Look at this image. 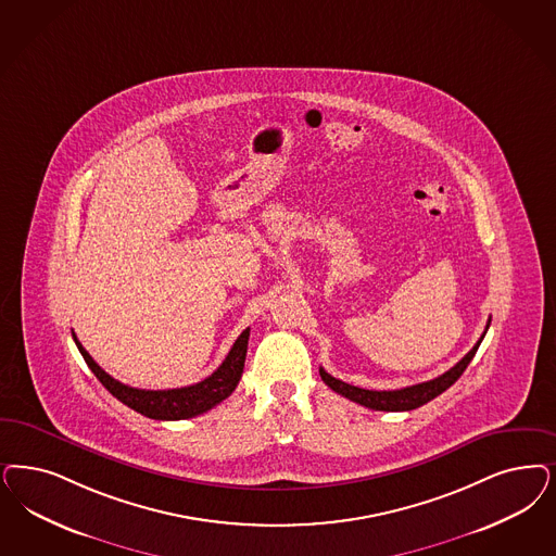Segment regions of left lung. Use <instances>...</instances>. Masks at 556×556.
I'll return each instance as SVG.
<instances>
[{
    "mask_svg": "<svg viewBox=\"0 0 556 556\" xmlns=\"http://www.w3.org/2000/svg\"><path fill=\"white\" fill-rule=\"evenodd\" d=\"M491 320L486 323V328L482 332V337L479 339V343L472 346L458 364L454 365L452 369H447L445 374H441L440 378L435 380H429V382L415 383V386H406L401 390H365V388H357V386H351V383L343 382V380H337L332 378L330 374H326L325 369L320 367V378L323 382L334 390L337 394L345 396L353 403L362 404L367 408H374V410H390V413H399V410H413V408H419L422 404L433 401L435 396H440L441 392H445L452 383L458 380L459 376L464 374V369L468 367V364L472 362V357L477 355L480 343L489 330Z\"/></svg>",
    "mask_w": 556,
    "mask_h": 556,
    "instance_id": "obj_1",
    "label": "left lung"
}]
</instances>
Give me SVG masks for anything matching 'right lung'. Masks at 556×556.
Wrapping results in <instances>:
<instances>
[{
	"instance_id": "1",
	"label": "right lung",
	"mask_w": 556,
	"mask_h": 556,
	"mask_svg": "<svg viewBox=\"0 0 556 556\" xmlns=\"http://www.w3.org/2000/svg\"><path fill=\"white\" fill-rule=\"evenodd\" d=\"M72 334L88 367L94 371L100 383L121 403L127 404L129 408L155 421H180V419H192L197 415L207 413L215 404L226 401L236 390L244 371L250 328L236 339L228 357L211 374L210 378H205L203 382L185 386V388H173V390H139V388L118 382L90 357V353L77 341L76 332Z\"/></svg>"
}]
</instances>
